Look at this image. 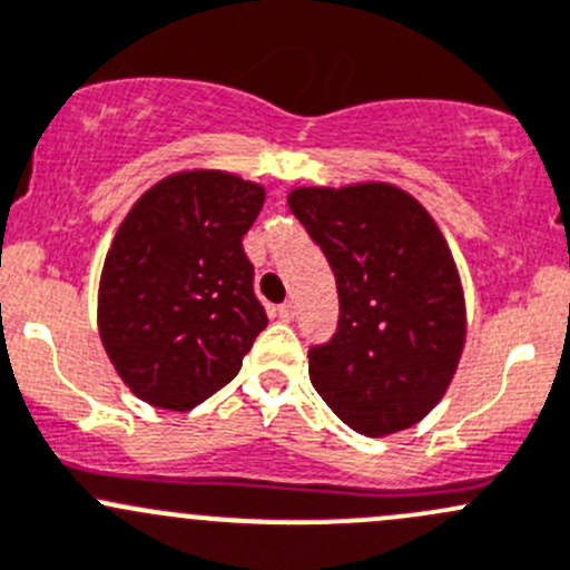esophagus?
Here are the masks:
<instances>
[{
    "mask_svg": "<svg viewBox=\"0 0 570 570\" xmlns=\"http://www.w3.org/2000/svg\"><path fill=\"white\" fill-rule=\"evenodd\" d=\"M275 314H278L281 322H292V320H295V305H292V303H281L278 308H275Z\"/></svg>",
    "mask_w": 570,
    "mask_h": 570,
    "instance_id": "obj_1",
    "label": "esophagus"
}]
</instances>
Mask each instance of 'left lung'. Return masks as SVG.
<instances>
[{
  "mask_svg": "<svg viewBox=\"0 0 570 570\" xmlns=\"http://www.w3.org/2000/svg\"><path fill=\"white\" fill-rule=\"evenodd\" d=\"M338 284V331L308 376L365 436L415 426L440 404L466 341L456 259L429 209L391 183L303 185L286 196Z\"/></svg>",
  "mask_w": 570,
  "mask_h": 570,
  "instance_id": "8db88e82",
  "label": "left lung"
}]
</instances>
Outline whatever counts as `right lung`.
Masks as SVG:
<instances>
[{
    "instance_id": "1",
    "label": "right lung",
    "mask_w": 570,
    "mask_h": 570,
    "mask_svg": "<svg viewBox=\"0 0 570 570\" xmlns=\"http://www.w3.org/2000/svg\"><path fill=\"white\" fill-rule=\"evenodd\" d=\"M265 185L175 171L119 224L98 286V333L119 380L149 406L188 412L237 376L267 314L243 235Z\"/></svg>"
}]
</instances>
